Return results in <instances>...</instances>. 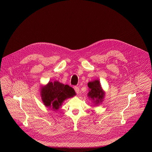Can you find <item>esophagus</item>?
Masks as SVG:
<instances>
[{
    "mask_svg": "<svg viewBox=\"0 0 152 152\" xmlns=\"http://www.w3.org/2000/svg\"><path fill=\"white\" fill-rule=\"evenodd\" d=\"M74 89H75V90L76 93L77 94H78V93H79V88L77 87V86H75Z\"/></svg>",
    "mask_w": 152,
    "mask_h": 152,
    "instance_id": "obj_1",
    "label": "esophagus"
}]
</instances>
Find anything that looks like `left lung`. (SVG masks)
I'll return each mask as SVG.
<instances>
[{"label": "left lung", "instance_id": "obj_1", "mask_svg": "<svg viewBox=\"0 0 152 152\" xmlns=\"http://www.w3.org/2000/svg\"><path fill=\"white\" fill-rule=\"evenodd\" d=\"M88 93L87 96L92 101L93 106H98L102 103L105 96V92L103 91L99 80L96 79L88 83Z\"/></svg>", "mask_w": 152, "mask_h": 152}]
</instances>
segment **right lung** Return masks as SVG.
<instances>
[{"label":"right lung","mask_w":152,"mask_h":152,"mask_svg":"<svg viewBox=\"0 0 152 152\" xmlns=\"http://www.w3.org/2000/svg\"><path fill=\"white\" fill-rule=\"evenodd\" d=\"M39 90L43 104L55 111L59 110L65 100L76 94L71 86L57 80L49 82L46 85H42Z\"/></svg>","instance_id":"add662e5"}]
</instances>
